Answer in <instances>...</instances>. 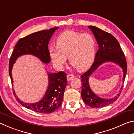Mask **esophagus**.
Instances as JSON below:
<instances>
[{
    "instance_id": "1",
    "label": "esophagus",
    "mask_w": 134,
    "mask_h": 134,
    "mask_svg": "<svg viewBox=\"0 0 134 134\" xmlns=\"http://www.w3.org/2000/svg\"><path fill=\"white\" fill-rule=\"evenodd\" d=\"M67 79L69 80H71L72 79H73L74 77H75V76H74V75H72V74H67Z\"/></svg>"
}]
</instances>
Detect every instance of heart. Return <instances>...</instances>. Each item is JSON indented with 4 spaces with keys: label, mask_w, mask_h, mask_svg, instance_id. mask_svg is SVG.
<instances>
[{
    "label": "heart",
    "mask_w": 134,
    "mask_h": 134,
    "mask_svg": "<svg viewBox=\"0 0 134 134\" xmlns=\"http://www.w3.org/2000/svg\"><path fill=\"white\" fill-rule=\"evenodd\" d=\"M95 40L90 34L74 31L63 32L57 40V47L49 49L52 62L62 68L69 56L70 63L79 70H83L92 64L95 55Z\"/></svg>",
    "instance_id": "heart-1"
}]
</instances>
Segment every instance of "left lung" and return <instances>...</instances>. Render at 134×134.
I'll list each match as a JSON object with an SVG mask.
<instances>
[{"label": "left lung", "mask_w": 134, "mask_h": 134, "mask_svg": "<svg viewBox=\"0 0 134 134\" xmlns=\"http://www.w3.org/2000/svg\"><path fill=\"white\" fill-rule=\"evenodd\" d=\"M91 29L99 45L94 58V62L88 71L81 76L82 83L81 96L87 106L93 108L105 107L110 105L118 99L124 85L121 86L119 92L114 97L111 99H103L97 96L90 89L89 79L90 76L99 66L105 62H113L118 64L123 70V84L127 72V63L125 56L121 48L119 42L113 36L102 29L94 26H88Z\"/></svg>", "instance_id": "1"}]
</instances>
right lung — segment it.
I'll list each match as a JSON object with an SVG mask.
<instances>
[{"label": "right lung", "mask_w": 134, "mask_h": 134, "mask_svg": "<svg viewBox=\"0 0 134 134\" xmlns=\"http://www.w3.org/2000/svg\"><path fill=\"white\" fill-rule=\"evenodd\" d=\"M58 27L48 30L41 31L21 38L16 44L9 60V73L13 86L12 69L13 64L19 57L31 54L37 57L44 63H49L51 60L48 44L52 35ZM48 87L43 98L35 103H26L22 102L15 95L16 100L24 107L42 113H52L57 110L63 102L65 88L67 84L66 73L60 71L48 73ZM14 90H13V91Z\"/></svg>", "instance_id": "right-lung-1"}]
</instances>
